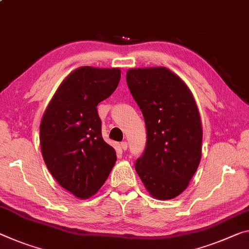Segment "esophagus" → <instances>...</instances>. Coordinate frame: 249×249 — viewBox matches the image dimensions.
<instances>
[{"label": "esophagus", "instance_id": "obj_1", "mask_svg": "<svg viewBox=\"0 0 249 249\" xmlns=\"http://www.w3.org/2000/svg\"><path fill=\"white\" fill-rule=\"evenodd\" d=\"M127 143H126V142H122L121 143V147H122V149H123V151H126V149H127Z\"/></svg>", "mask_w": 249, "mask_h": 249}]
</instances>
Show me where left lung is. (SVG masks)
I'll use <instances>...</instances> for the list:
<instances>
[{
  "instance_id": "left-lung-1",
  "label": "left lung",
  "mask_w": 249,
  "mask_h": 249,
  "mask_svg": "<svg viewBox=\"0 0 249 249\" xmlns=\"http://www.w3.org/2000/svg\"><path fill=\"white\" fill-rule=\"evenodd\" d=\"M126 82L143 113L147 141L135 169L149 195L175 198L187 188L202 159L203 128L185 82L164 66L129 69Z\"/></svg>"
}]
</instances>
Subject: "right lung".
<instances>
[{
  "instance_id": "1",
  "label": "right lung",
  "mask_w": 249,
  "mask_h": 249,
  "mask_svg": "<svg viewBox=\"0 0 249 249\" xmlns=\"http://www.w3.org/2000/svg\"><path fill=\"white\" fill-rule=\"evenodd\" d=\"M120 80L118 68L81 66L63 80L43 114V160L57 183L77 198L96 194L115 165L116 152L102 137L96 106Z\"/></svg>"
}]
</instances>
